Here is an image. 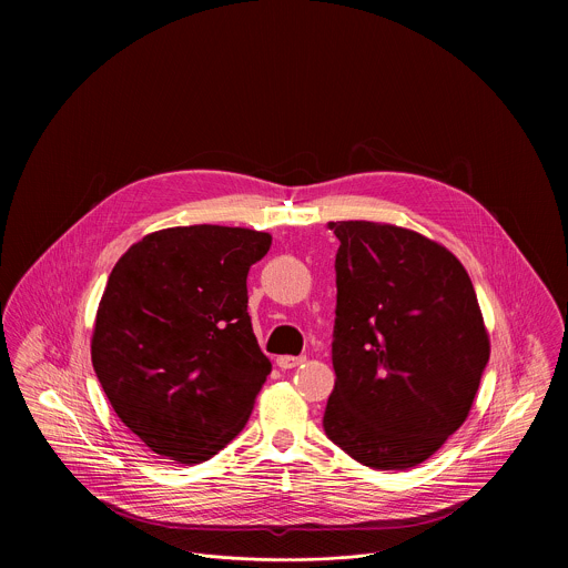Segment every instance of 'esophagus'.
Segmentation results:
<instances>
[{
	"instance_id": "obj_1",
	"label": "esophagus",
	"mask_w": 568,
	"mask_h": 568,
	"mask_svg": "<svg viewBox=\"0 0 568 568\" xmlns=\"http://www.w3.org/2000/svg\"><path fill=\"white\" fill-rule=\"evenodd\" d=\"M302 363H306V356H280L277 358V367L280 369H293V367H297Z\"/></svg>"
}]
</instances>
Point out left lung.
<instances>
[{
  "mask_svg": "<svg viewBox=\"0 0 568 568\" xmlns=\"http://www.w3.org/2000/svg\"><path fill=\"white\" fill-rule=\"evenodd\" d=\"M327 227L341 244L325 435L367 468H413L475 403L489 358L475 286L446 246L417 232L369 221Z\"/></svg>",
  "mask_w": 568,
  "mask_h": 568,
  "instance_id": "1",
  "label": "left lung"
}]
</instances>
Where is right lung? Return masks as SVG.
Instances as JSON below:
<instances>
[{
  "mask_svg": "<svg viewBox=\"0 0 568 568\" xmlns=\"http://www.w3.org/2000/svg\"><path fill=\"white\" fill-rule=\"evenodd\" d=\"M268 246L244 227H170L109 275L91 363L118 417L163 459H210L251 415L271 361L246 313V275Z\"/></svg>",
  "mask_w": 568,
  "mask_h": 568,
  "instance_id": "add662e5",
  "label": "right lung"
}]
</instances>
